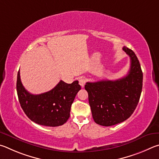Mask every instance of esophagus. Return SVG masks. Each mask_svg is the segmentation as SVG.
<instances>
[{
    "mask_svg": "<svg viewBox=\"0 0 159 159\" xmlns=\"http://www.w3.org/2000/svg\"><path fill=\"white\" fill-rule=\"evenodd\" d=\"M85 83H86V80L84 79V78H80V79L79 80V84L82 87H84Z\"/></svg>",
    "mask_w": 159,
    "mask_h": 159,
    "instance_id": "1",
    "label": "esophagus"
}]
</instances>
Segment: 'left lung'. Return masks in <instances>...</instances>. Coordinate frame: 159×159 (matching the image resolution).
I'll list each match as a JSON object with an SVG mask.
<instances>
[{
	"label": "left lung",
	"instance_id": "8db88e82",
	"mask_svg": "<svg viewBox=\"0 0 159 159\" xmlns=\"http://www.w3.org/2000/svg\"><path fill=\"white\" fill-rule=\"evenodd\" d=\"M130 68L126 76L116 80L87 82L84 86L93 119L96 124L110 126L123 122L134 112L140 98L143 75L138 57L126 47Z\"/></svg>",
	"mask_w": 159,
	"mask_h": 159
}]
</instances>
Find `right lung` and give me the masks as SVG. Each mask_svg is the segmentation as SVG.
Segmentation results:
<instances>
[{"label":"right lung","instance_id":"add662e5","mask_svg":"<svg viewBox=\"0 0 159 159\" xmlns=\"http://www.w3.org/2000/svg\"><path fill=\"white\" fill-rule=\"evenodd\" d=\"M81 89L79 82L67 84L62 80L52 90L34 95L25 89L18 71L16 91L22 110L30 120L46 126H59L70 117L72 103Z\"/></svg>","mask_w":159,"mask_h":159}]
</instances>
